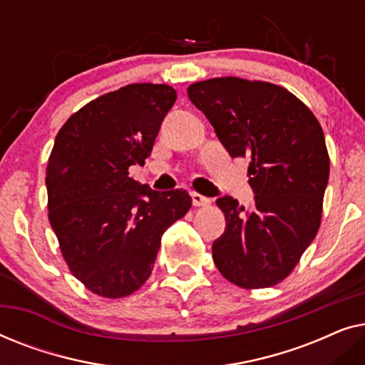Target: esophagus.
I'll return each instance as SVG.
<instances>
[{"instance_id": "esophagus-1", "label": "esophagus", "mask_w": 365, "mask_h": 365, "mask_svg": "<svg viewBox=\"0 0 365 365\" xmlns=\"http://www.w3.org/2000/svg\"><path fill=\"white\" fill-rule=\"evenodd\" d=\"M191 197H192L194 206H209V204H211V199L202 196V194L199 192H191Z\"/></svg>"}]
</instances>
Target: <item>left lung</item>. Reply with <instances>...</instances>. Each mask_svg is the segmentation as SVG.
Returning <instances> with one entry per match:
<instances>
[{"label": "left lung", "instance_id": "obj_1", "mask_svg": "<svg viewBox=\"0 0 365 365\" xmlns=\"http://www.w3.org/2000/svg\"><path fill=\"white\" fill-rule=\"evenodd\" d=\"M187 96L231 158L251 159L254 206H239L231 196L216 201L226 231L212 242L214 264L239 287L276 286L321 226L329 181L321 124L301 99L272 83L212 78L191 84Z\"/></svg>", "mask_w": 365, "mask_h": 365}]
</instances>
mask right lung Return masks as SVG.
Listing matches in <instances>:
<instances>
[{"label": "right lung", "instance_id": "right-lung-1", "mask_svg": "<svg viewBox=\"0 0 365 365\" xmlns=\"http://www.w3.org/2000/svg\"><path fill=\"white\" fill-rule=\"evenodd\" d=\"M176 101L168 84H128L74 113L59 129L46 168L48 217L69 271L89 291L118 299L151 276L161 237L191 196L159 192L129 178L151 156Z\"/></svg>", "mask_w": 365, "mask_h": 365}]
</instances>
